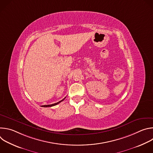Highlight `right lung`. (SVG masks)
Returning a JSON list of instances; mask_svg holds the SVG:
<instances>
[{
	"instance_id": "obj_1",
	"label": "right lung",
	"mask_w": 153,
	"mask_h": 153,
	"mask_svg": "<svg viewBox=\"0 0 153 153\" xmlns=\"http://www.w3.org/2000/svg\"><path fill=\"white\" fill-rule=\"evenodd\" d=\"M65 99V97L63 99H62V100L59 101V102H57V103H53V104H51V105H42V106H42V107H51V106H55V105H57L58 103H59L60 102H62V101H63V100Z\"/></svg>"
}]
</instances>
